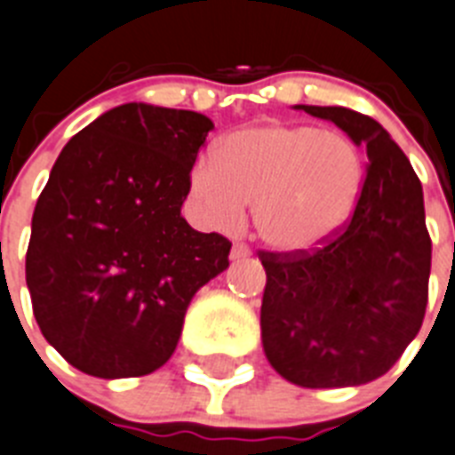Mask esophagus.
<instances>
[{"label":"esophagus","instance_id":"1","mask_svg":"<svg viewBox=\"0 0 455 455\" xmlns=\"http://www.w3.org/2000/svg\"><path fill=\"white\" fill-rule=\"evenodd\" d=\"M250 254H251L250 247L243 245V243H235L234 250H231V259H234V261H240V259H247V257H250Z\"/></svg>","mask_w":455,"mask_h":455}]
</instances>
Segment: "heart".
<instances>
[{"label": "heart", "mask_w": 455, "mask_h": 455, "mask_svg": "<svg viewBox=\"0 0 455 455\" xmlns=\"http://www.w3.org/2000/svg\"><path fill=\"white\" fill-rule=\"evenodd\" d=\"M363 189V162L347 136L268 122L228 133L192 169L189 192L205 224L231 231L254 204V231L277 251L323 245Z\"/></svg>", "instance_id": "heart-1"}]
</instances>
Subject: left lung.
<instances>
[{
  "label": "left lung",
  "mask_w": 455,
  "mask_h": 455,
  "mask_svg": "<svg viewBox=\"0 0 455 455\" xmlns=\"http://www.w3.org/2000/svg\"><path fill=\"white\" fill-rule=\"evenodd\" d=\"M368 152L354 215L312 251H261V339L268 363L305 388L361 387L391 370L423 323L430 235L421 182L379 122L305 106Z\"/></svg>",
  "instance_id": "1"
}]
</instances>
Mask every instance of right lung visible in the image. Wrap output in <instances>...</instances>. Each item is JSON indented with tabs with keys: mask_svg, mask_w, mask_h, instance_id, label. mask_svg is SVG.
Instances as JSON below:
<instances>
[{
	"mask_svg": "<svg viewBox=\"0 0 455 455\" xmlns=\"http://www.w3.org/2000/svg\"><path fill=\"white\" fill-rule=\"evenodd\" d=\"M194 110L122 104L64 145L32 217L27 289L44 338L80 372L143 377L178 347L231 243L180 215L210 129Z\"/></svg>",
	"mask_w": 455,
	"mask_h": 455,
	"instance_id": "right-lung-1",
	"label": "right lung"
}]
</instances>
